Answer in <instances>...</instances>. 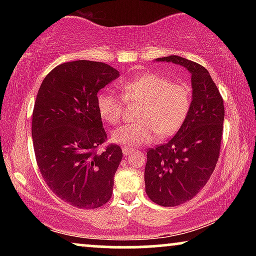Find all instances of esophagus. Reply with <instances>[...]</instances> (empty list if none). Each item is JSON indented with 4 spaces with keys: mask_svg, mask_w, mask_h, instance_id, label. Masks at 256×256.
<instances>
[{
    "mask_svg": "<svg viewBox=\"0 0 256 256\" xmlns=\"http://www.w3.org/2000/svg\"><path fill=\"white\" fill-rule=\"evenodd\" d=\"M122 152H124V155H129L132 152V148H129V146H122Z\"/></svg>",
    "mask_w": 256,
    "mask_h": 256,
    "instance_id": "esophagus-1",
    "label": "esophagus"
}]
</instances>
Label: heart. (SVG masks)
<instances>
[{"label": "heart", "instance_id": "1", "mask_svg": "<svg viewBox=\"0 0 256 256\" xmlns=\"http://www.w3.org/2000/svg\"><path fill=\"white\" fill-rule=\"evenodd\" d=\"M122 98L110 90H101L96 104L101 118L110 124H118L126 102L142 104L138 124L122 126L112 134V141L122 146L146 144L157 132L169 136L184 124L191 106L190 88L176 84L158 73H146L120 86Z\"/></svg>", "mask_w": 256, "mask_h": 256}]
</instances>
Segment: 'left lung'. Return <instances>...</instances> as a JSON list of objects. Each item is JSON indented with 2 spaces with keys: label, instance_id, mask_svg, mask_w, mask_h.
Instances as JSON below:
<instances>
[{
  "label": "left lung",
  "instance_id": "left-lung-1",
  "mask_svg": "<svg viewBox=\"0 0 256 256\" xmlns=\"http://www.w3.org/2000/svg\"><path fill=\"white\" fill-rule=\"evenodd\" d=\"M174 62L191 73L190 110L176 135L166 144L146 152V192L160 206H177L191 200L208 183L218 162L224 101L204 66L180 56L157 58Z\"/></svg>",
  "mask_w": 256,
  "mask_h": 256
}]
</instances>
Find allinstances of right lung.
Here are the masks:
<instances>
[{
  "instance_id": "right-lung-1",
  "label": "right lung",
  "mask_w": 256,
  "mask_h": 256,
  "mask_svg": "<svg viewBox=\"0 0 256 256\" xmlns=\"http://www.w3.org/2000/svg\"><path fill=\"white\" fill-rule=\"evenodd\" d=\"M120 76L99 62L74 60L54 68L38 90L32 142L45 183L78 208H98L112 197L122 150L110 144L98 110V93Z\"/></svg>"
}]
</instances>
